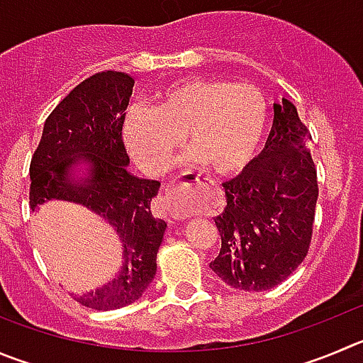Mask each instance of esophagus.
Listing matches in <instances>:
<instances>
[{
    "label": "esophagus",
    "mask_w": 363,
    "mask_h": 363,
    "mask_svg": "<svg viewBox=\"0 0 363 363\" xmlns=\"http://www.w3.org/2000/svg\"><path fill=\"white\" fill-rule=\"evenodd\" d=\"M197 184H201V186H209V181H208V179L197 177Z\"/></svg>",
    "instance_id": "obj_1"
}]
</instances>
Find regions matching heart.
Wrapping results in <instances>:
<instances>
[{
	"instance_id": "heart-1",
	"label": "heart",
	"mask_w": 363,
	"mask_h": 363,
	"mask_svg": "<svg viewBox=\"0 0 363 363\" xmlns=\"http://www.w3.org/2000/svg\"><path fill=\"white\" fill-rule=\"evenodd\" d=\"M269 121L258 87L222 79H189L159 91L150 109L132 107L123 140L132 157L150 174H162L181 145L206 170L231 174L258 154Z\"/></svg>"
}]
</instances>
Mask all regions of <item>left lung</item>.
<instances>
[{
    "mask_svg": "<svg viewBox=\"0 0 363 363\" xmlns=\"http://www.w3.org/2000/svg\"><path fill=\"white\" fill-rule=\"evenodd\" d=\"M310 141L296 105L283 98L262 154L223 182L228 206L215 218L222 249L209 267L233 289H274L306 258L319 197Z\"/></svg>",
    "mask_w": 363,
    "mask_h": 363,
    "instance_id": "obj_1",
    "label": "left lung"
}]
</instances>
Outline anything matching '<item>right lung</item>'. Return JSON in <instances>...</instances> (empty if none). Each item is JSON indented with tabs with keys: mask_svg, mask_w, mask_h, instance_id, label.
Masks as SVG:
<instances>
[{
	"mask_svg": "<svg viewBox=\"0 0 363 363\" xmlns=\"http://www.w3.org/2000/svg\"><path fill=\"white\" fill-rule=\"evenodd\" d=\"M132 87L134 79L121 71H101L80 82L46 118L30 162V208L46 201L74 202L107 220L120 235V274L94 292L71 294L93 310H116L143 296L157 270L166 231L164 220L150 211L161 182L127 172L121 130ZM80 158L90 164V177L77 183L69 170Z\"/></svg>",
	"mask_w": 363,
	"mask_h": 363,
	"instance_id": "obj_1",
	"label": "right lung"
}]
</instances>
